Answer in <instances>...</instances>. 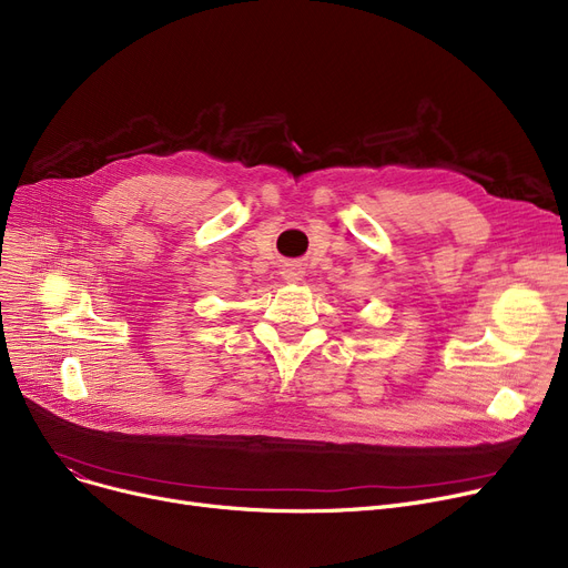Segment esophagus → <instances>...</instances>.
<instances>
[{
    "instance_id": "obj_1",
    "label": "esophagus",
    "mask_w": 568,
    "mask_h": 568,
    "mask_svg": "<svg viewBox=\"0 0 568 568\" xmlns=\"http://www.w3.org/2000/svg\"><path fill=\"white\" fill-rule=\"evenodd\" d=\"M294 276H296V274H294Z\"/></svg>"
}]
</instances>
